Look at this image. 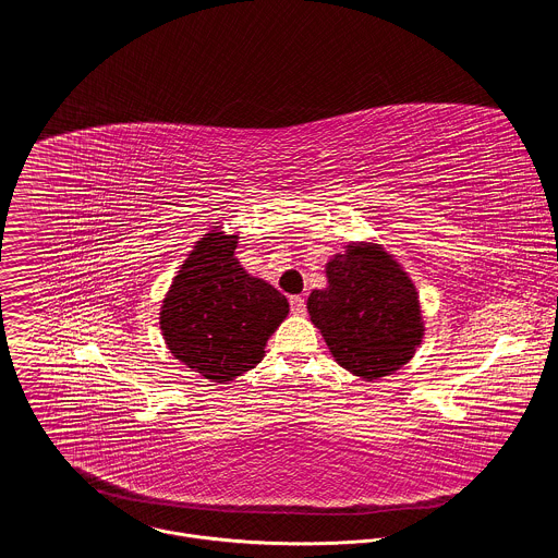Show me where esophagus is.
I'll return each mask as SVG.
<instances>
[{
    "mask_svg": "<svg viewBox=\"0 0 558 558\" xmlns=\"http://www.w3.org/2000/svg\"><path fill=\"white\" fill-rule=\"evenodd\" d=\"M289 304H291V311H293L295 315H302V313H304V298H302V295H291V298H289Z\"/></svg>",
    "mask_w": 558,
    "mask_h": 558,
    "instance_id": "1",
    "label": "esophagus"
}]
</instances>
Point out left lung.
Masks as SVG:
<instances>
[{"label": "left lung", "mask_w": 558, "mask_h": 558, "mask_svg": "<svg viewBox=\"0 0 558 558\" xmlns=\"http://www.w3.org/2000/svg\"><path fill=\"white\" fill-rule=\"evenodd\" d=\"M327 287L306 300L333 360L364 381L400 371L424 338L420 291L379 243H347L327 265Z\"/></svg>", "instance_id": "obj_1"}]
</instances>
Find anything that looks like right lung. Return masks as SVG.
I'll return each instance as SVG.
<instances>
[{
  "mask_svg": "<svg viewBox=\"0 0 558 558\" xmlns=\"http://www.w3.org/2000/svg\"><path fill=\"white\" fill-rule=\"evenodd\" d=\"M238 231L214 225L194 243L158 311L170 353L214 384L256 368L289 315L287 298L235 258Z\"/></svg>",
  "mask_w": 558,
  "mask_h": 558,
  "instance_id": "obj_1",
  "label": "right lung"
}]
</instances>
